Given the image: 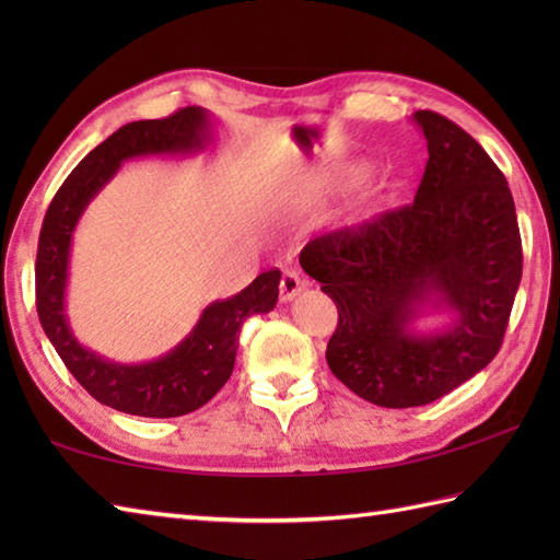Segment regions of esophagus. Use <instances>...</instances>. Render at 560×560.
Wrapping results in <instances>:
<instances>
[{
    "label": "esophagus",
    "instance_id": "1",
    "mask_svg": "<svg viewBox=\"0 0 560 560\" xmlns=\"http://www.w3.org/2000/svg\"><path fill=\"white\" fill-rule=\"evenodd\" d=\"M303 287H305V281L301 279V273L293 271V269H287V271H283V277H281V301L283 303L293 301L295 295L301 293Z\"/></svg>",
    "mask_w": 560,
    "mask_h": 560
}]
</instances>
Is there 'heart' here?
<instances>
[{
  "label": "heart",
  "instance_id": "obj_1",
  "mask_svg": "<svg viewBox=\"0 0 560 560\" xmlns=\"http://www.w3.org/2000/svg\"><path fill=\"white\" fill-rule=\"evenodd\" d=\"M365 177H368V168H365V165H351V168H343V171H339L337 175H335V187L337 189H341V192H343V189H351V187H355V185H361L363 180H365ZM377 211V205H373V201H371V205H368L365 207V217H373V213Z\"/></svg>",
  "mask_w": 560,
  "mask_h": 560
}]
</instances>
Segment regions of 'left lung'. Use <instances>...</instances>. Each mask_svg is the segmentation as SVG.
<instances>
[{"label": "left lung", "mask_w": 560, "mask_h": 560, "mask_svg": "<svg viewBox=\"0 0 560 560\" xmlns=\"http://www.w3.org/2000/svg\"><path fill=\"white\" fill-rule=\"evenodd\" d=\"M428 163L413 205L319 235L301 267L337 303L327 365L365 401L423 407L483 371L501 349L522 279L515 201L462 127L419 110ZM431 312L441 325L421 332Z\"/></svg>", "instance_id": "1"}]
</instances>
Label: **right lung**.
Wrapping results in <instances>:
<instances>
[{"label": "right lung", "mask_w": 560, "mask_h": 560, "mask_svg": "<svg viewBox=\"0 0 560 560\" xmlns=\"http://www.w3.org/2000/svg\"><path fill=\"white\" fill-rule=\"evenodd\" d=\"M211 139L213 115L197 105L165 120L129 122L71 171L45 213L35 259V305L40 325L79 385L93 399L122 413L173 419L205 407L233 373L241 325L249 315H267L279 301L281 271L259 273L241 293L209 303L175 349L147 363L105 359L83 347L71 331L67 317L71 237L91 199L129 159L189 156L205 151Z\"/></svg>", "instance_id": "add662e5"}]
</instances>
